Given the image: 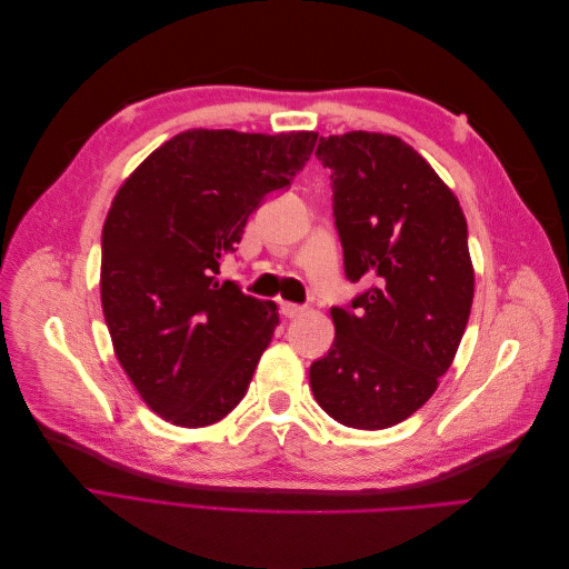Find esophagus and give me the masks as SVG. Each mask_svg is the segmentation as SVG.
I'll use <instances>...</instances> for the list:
<instances>
[{
    "instance_id": "obj_1",
    "label": "esophagus",
    "mask_w": 569,
    "mask_h": 569,
    "mask_svg": "<svg viewBox=\"0 0 569 569\" xmlns=\"http://www.w3.org/2000/svg\"><path fill=\"white\" fill-rule=\"evenodd\" d=\"M280 313L284 316V318H299L301 313H303V306H297V303H289V301H282L280 303Z\"/></svg>"
}]
</instances>
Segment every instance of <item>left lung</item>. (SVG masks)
I'll use <instances>...</instances> for the list:
<instances>
[{"instance_id":"left-lung-1","label":"left lung","mask_w":569,"mask_h":569,"mask_svg":"<svg viewBox=\"0 0 569 569\" xmlns=\"http://www.w3.org/2000/svg\"><path fill=\"white\" fill-rule=\"evenodd\" d=\"M316 157L330 170L343 272L368 287L347 308L332 306L337 335L308 372L311 389L337 422L387 429L437 391L468 327V222L435 168L399 137H320Z\"/></svg>"}]
</instances>
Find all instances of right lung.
Returning <instances> with one entry per match:
<instances>
[{
  "instance_id": "right-lung-1",
  "label": "right lung",
  "mask_w": 569,
  "mask_h": 569,
  "mask_svg": "<svg viewBox=\"0 0 569 569\" xmlns=\"http://www.w3.org/2000/svg\"><path fill=\"white\" fill-rule=\"evenodd\" d=\"M316 132L187 130L118 189L101 232V308L120 366L178 427L244 399L278 306L218 280L249 216L311 159Z\"/></svg>"
}]
</instances>
